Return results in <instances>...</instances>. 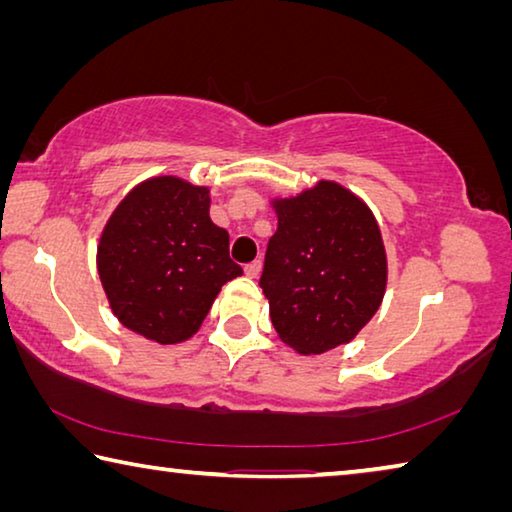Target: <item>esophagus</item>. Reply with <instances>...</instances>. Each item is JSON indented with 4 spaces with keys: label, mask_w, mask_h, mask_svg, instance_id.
Returning <instances> with one entry per match:
<instances>
[{
    "label": "esophagus",
    "mask_w": 512,
    "mask_h": 512,
    "mask_svg": "<svg viewBox=\"0 0 512 512\" xmlns=\"http://www.w3.org/2000/svg\"><path fill=\"white\" fill-rule=\"evenodd\" d=\"M259 273H262V262H259V259H255L253 264L246 266V275L250 277V280H255V277H259Z\"/></svg>",
    "instance_id": "34e87169"
}]
</instances>
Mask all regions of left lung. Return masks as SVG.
Instances as JSON below:
<instances>
[{"label":"left lung","mask_w":512,"mask_h":512,"mask_svg":"<svg viewBox=\"0 0 512 512\" xmlns=\"http://www.w3.org/2000/svg\"><path fill=\"white\" fill-rule=\"evenodd\" d=\"M259 286L277 336L302 356L347 345L380 309L387 255L374 212L336 181L275 197Z\"/></svg>","instance_id":"left-lung-1"}]
</instances>
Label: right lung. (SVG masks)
I'll return each mask as SVG.
<instances>
[{"instance_id":"add662e5","label":"right lung","mask_w":512,"mask_h":512,"mask_svg":"<svg viewBox=\"0 0 512 512\" xmlns=\"http://www.w3.org/2000/svg\"><path fill=\"white\" fill-rule=\"evenodd\" d=\"M228 244V230L210 219L206 185L172 174L138 183L98 241V275L118 322L159 345L192 338L221 286L244 273Z\"/></svg>"}]
</instances>
